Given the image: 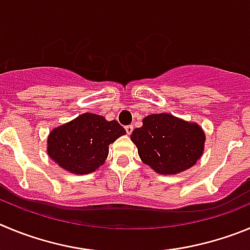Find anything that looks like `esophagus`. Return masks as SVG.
<instances>
[{
    "mask_svg": "<svg viewBox=\"0 0 250 250\" xmlns=\"http://www.w3.org/2000/svg\"><path fill=\"white\" fill-rule=\"evenodd\" d=\"M125 132H127V134H130L132 133V130H133V125H125Z\"/></svg>",
    "mask_w": 250,
    "mask_h": 250,
    "instance_id": "1",
    "label": "esophagus"
}]
</instances>
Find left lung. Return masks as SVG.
<instances>
[{
    "instance_id": "8db88e82",
    "label": "left lung",
    "mask_w": 250,
    "mask_h": 250,
    "mask_svg": "<svg viewBox=\"0 0 250 250\" xmlns=\"http://www.w3.org/2000/svg\"><path fill=\"white\" fill-rule=\"evenodd\" d=\"M143 163L161 174H175L194 166L204 148L203 130L198 125L168 113L150 114L132 132Z\"/></svg>"
}]
</instances>
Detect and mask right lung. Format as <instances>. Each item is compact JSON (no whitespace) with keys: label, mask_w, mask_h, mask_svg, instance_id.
<instances>
[{"label":"right lung","mask_w":250,"mask_h":250,"mask_svg":"<svg viewBox=\"0 0 250 250\" xmlns=\"http://www.w3.org/2000/svg\"><path fill=\"white\" fill-rule=\"evenodd\" d=\"M125 133L117 121L108 122L98 114L84 113L49 133L47 152L63 169L87 174L104 163L109 145Z\"/></svg>","instance_id":"obj_1"}]
</instances>
